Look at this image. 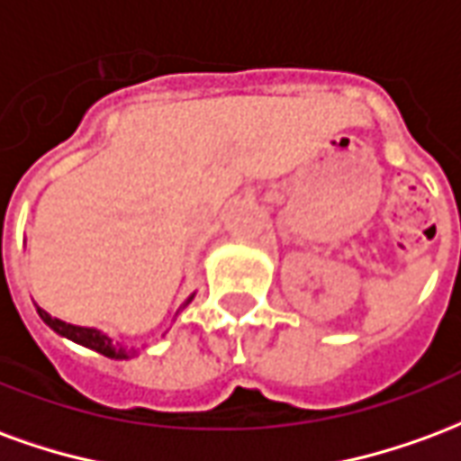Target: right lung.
Listing matches in <instances>:
<instances>
[{"mask_svg":"<svg viewBox=\"0 0 461 461\" xmlns=\"http://www.w3.org/2000/svg\"><path fill=\"white\" fill-rule=\"evenodd\" d=\"M187 303H190V299H187ZM39 316H41V321H44L49 329H54L56 333H61V336L76 340V343H81V346L94 348L95 353H101V356H105V357H125V350H122V348H115L113 343H111V339H108L105 333H101V330L81 329V326H71V323H64V321H59V319H54V316H49V313H46V311H41V309H39Z\"/></svg>","mask_w":461,"mask_h":461,"instance_id":"obj_1","label":"right lung"}]
</instances>
